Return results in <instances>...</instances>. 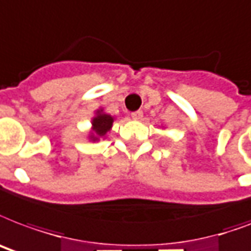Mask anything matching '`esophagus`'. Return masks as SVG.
<instances>
[{
	"instance_id": "1",
	"label": "esophagus",
	"mask_w": 251,
	"mask_h": 251,
	"mask_svg": "<svg viewBox=\"0 0 251 251\" xmlns=\"http://www.w3.org/2000/svg\"><path fill=\"white\" fill-rule=\"evenodd\" d=\"M142 117H143L142 110H137V112L131 113V118H133V120H141Z\"/></svg>"
}]
</instances>
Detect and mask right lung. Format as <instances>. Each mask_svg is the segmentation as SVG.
<instances>
[{
    "label": "right lung",
    "mask_w": 251,
    "mask_h": 251,
    "mask_svg": "<svg viewBox=\"0 0 251 251\" xmlns=\"http://www.w3.org/2000/svg\"><path fill=\"white\" fill-rule=\"evenodd\" d=\"M113 121H114V118L102 112V109L97 110L96 116L92 120V133L89 135V139L96 142V141L105 137L109 130L112 129Z\"/></svg>",
    "instance_id": "1"
}]
</instances>
